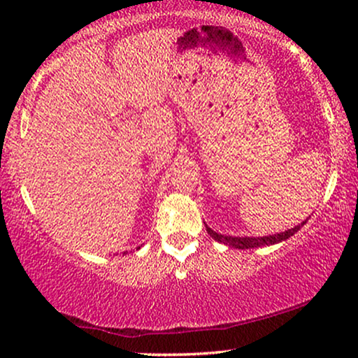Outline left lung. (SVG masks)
<instances>
[{"label":"left lung","instance_id":"obj_1","mask_svg":"<svg viewBox=\"0 0 358 358\" xmlns=\"http://www.w3.org/2000/svg\"><path fill=\"white\" fill-rule=\"evenodd\" d=\"M308 220V219H306ZM305 222H301L299 225H294L293 229H287L285 232H279V234H273V236H262V237H236V236H224V234H219L215 231H212L208 225H205L207 227V232L210 234V236L215 239L217 242H222V244L229 245V248H234V249H254V248H262V245H273V244H278V242H282L286 239H289L291 236H294L299 229L303 227V225L306 224Z\"/></svg>","mask_w":358,"mask_h":358}]
</instances>
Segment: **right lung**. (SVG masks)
<instances>
[{
  "mask_svg": "<svg viewBox=\"0 0 358 358\" xmlns=\"http://www.w3.org/2000/svg\"><path fill=\"white\" fill-rule=\"evenodd\" d=\"M124 254H126V252H124Z\"/></svg>",
  "mask_w": 358,
  "mask_h": 358,
  "instance_id": "right-lung-1",
  "label": "right lung"
}]
</instances>
